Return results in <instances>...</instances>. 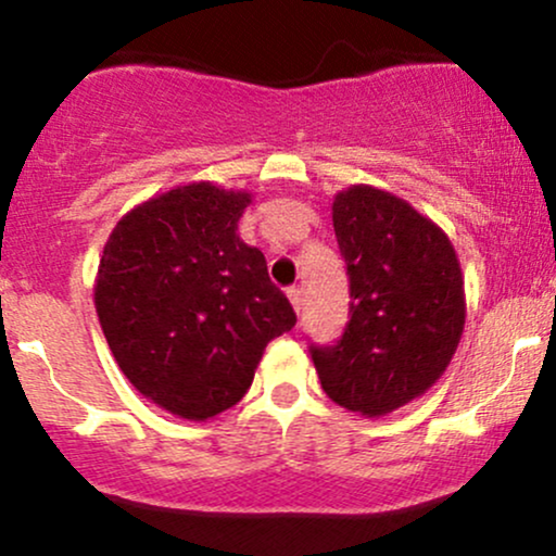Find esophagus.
<instances>
[{"label":"esophagus","mask_w":556,"mask_h":556,"mask_svg":"<svg viewBox=\"0 0 556 556\" xmlns=\"http://www.w3.org/2000/svg\"><path fill=\"white\" fill-rule=\"evenodd\" d=\"M287 298H290V303H292V308H295V314H300V305H303V298H300L298 287H290V290H287Z\"/></svg>","instance_id":"34e87169"}]
</instances>
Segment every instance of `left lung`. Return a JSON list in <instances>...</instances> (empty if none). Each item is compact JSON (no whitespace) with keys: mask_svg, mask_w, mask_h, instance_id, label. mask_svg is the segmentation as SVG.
<instances>
[{"mask_svg":"<svg viewBox=\"0 0 556 556\" xmlns=\"http://www.w3.org/2000/svg\"><path fill=\"white\" fill-rule=\"evenodd\" d=\"M331 222L348 264L350 321L340 342L311 348V358L329 400L379 418L450 366L465 327L463 269L444 229L387 190H342Z\"/></svg>","mask_w":556,"mask_h":556,"instance_id":"8db88e82","label":"left lung"}]
</instances>
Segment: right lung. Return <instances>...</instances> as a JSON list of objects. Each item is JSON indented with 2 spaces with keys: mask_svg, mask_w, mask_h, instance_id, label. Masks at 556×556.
Masks as SVG:
<instances>
[{
  "mask_svg": "<svg viewBox=\"0 0 556 556\" xmlns=\"http://www.w3.org/2000/svg\"><path fill=\"white\" fill-rule=\"evenodd\" d=\"M251 193L177 185L130 208L106 240L93 303L119 371L172 416L238 405L295 311L258 248L240 240Z\"/></svg>",
  "mask_w": 556,
  "mask_h": 556,
  "instance_id": "add662e5",
  "label": "right lung"
}]
</instances>
